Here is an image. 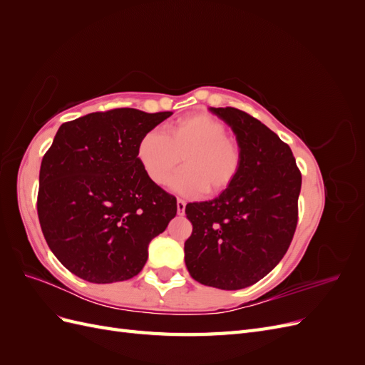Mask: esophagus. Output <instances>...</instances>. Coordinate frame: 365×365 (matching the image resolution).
Returning <instances> with one entry per match:
<instances>
[{"label": "esophagus", "mask_w": 365, "mask_h": 365, "mask_svg": "<svg viewBox=\"0 0 365 365\" xmlns=\"http://www.w3.org/2000/svg\"><path fill=\"white\" fill-rule=\"evenodd\" d=\"M176 212H178V215H180V216H182V215H184V212H185V202H184L182 200H178V201H176Z\"/></svg>", "instance_id": "esophagus-1"}]
</instances>
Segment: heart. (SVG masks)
Instances as JSON below:
<instances>
[{"mask_svg":"<svg viewBox=\"0 0 365 365\" xmlns=\"http://www.w3.org/2000/svg\"><path fill=\"white\" fill-rule=\"evenodd\" d=\"M227 132L213 115H187L172 123L165 135L146 132L138 140L137 160L148 178L163 185L182 157L185 168L170 180L172 190L184 196L222 193L236 181L242 164L240 148Z\"/></svg>","mask_w":365,"mask_h":365,"instance_id":"b5f03b06","label":"heart"}]
</instances>
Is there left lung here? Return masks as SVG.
Returning <instances> with one entry per match:
<instances>
[{"instance_id": "left-lung-1", "label": "left lung", "mask_w": 365, "mask_h": 365, "mask_svg": "<svg viewBox=\"0 0 365 365\" xmlns=\"http://www.w3.org/2000/svg\"><path fill=\"white\" fill-rule=\"evenodd\" d=\"M208 111L233 130L242 164L225 192L185 205L193 231L184 244V260L196 282L236 291L263 279L288 251L302 173L291 148L257 118L236 108Z\"/></svg>"}]
</instances>
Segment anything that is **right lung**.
Masks as SVG:
<instances>
[{"instance_id":"add662e5","label":"right lung","mask_w":365,"mask_h":365,"mask_svg":"<svg viewBox=\"0 0 365 365\" xmlns=\"http://www.w3.org/2000/svg\"><path fill=\"white\" fill-rule=\"evenodd\" d=\"M170 115L120 108L58 129L41 163L38 216L51 252L77 277L132 279L175 217L176 197L137 160L138 140Z\"/></svg>"}]
</instances>
